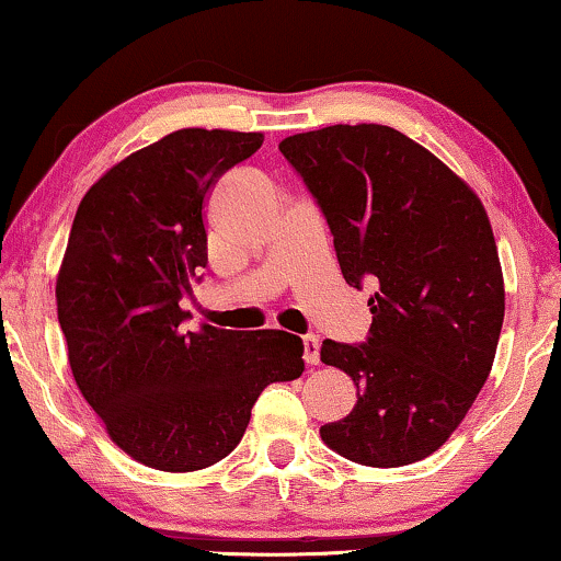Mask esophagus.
<instances>
[{"label": "esophagus", "instance_id": "obj_1", "mask_svg": "<svg viewBox=\"0 0 561 561\" xmlns=\"http://www.w3.org/2000/svg\"><path fill=\"white\" fill-rule=\"evenodd\" d=\"M302 345H305V363H307V366H318V363H320V341H318V337L305 335Z\"/></svg>", "mask_w": 561, "mask_h": 561}]
</instances>
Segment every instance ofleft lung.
I'll return each instance as SVG.
<instances>
[{
	"label": "left lung",
	"mask_w": 561,
	"mask_h": 561,
	"mask_svg": "<svg viewBox=\"0 0 561 561\" xmlns=\"http://www.w3.org/2000/svg\"><path fill=\"white\" fill-rule=\"evenodd\" d=\"M279 152L318 201L345 282L376 287L368 343L320 348L358 389L320 437L368 468L424 460L460 427L499 348L506 289L483 203L383 124L291 134Z\"/></svg>",
	"instance_id": "obj_1"
}]
</instances>
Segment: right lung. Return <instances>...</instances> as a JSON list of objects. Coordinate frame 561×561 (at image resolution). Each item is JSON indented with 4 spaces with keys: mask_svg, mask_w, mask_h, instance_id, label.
Masks as SVG:
<instances>
[{
    "mask_svg": "<svg viewBox=\"0 0 561 561\" xmlns=\"http://www.w3.org/2000/svg\"><path fill=\"white\" fill-rule=\"evenodd\" d=\"M262 141L178 129L106 170L76 210L55 282L68 363L114 445L147 468L224 460L259 393L305 370L302 341L284 330H183L180 299L208 264L210 187Z\"/></svg>",
    "mask_w": 561,
    "mask_h": 561,
    "instance_id": "1",
    "label": "right lung"
}]
</instances>
